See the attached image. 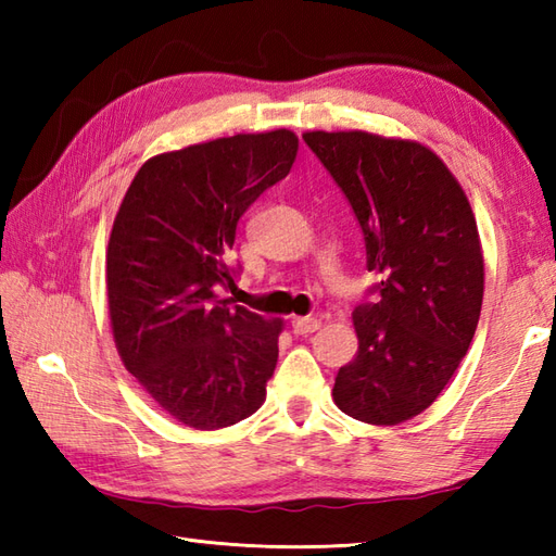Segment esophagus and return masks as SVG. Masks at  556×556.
I'll list each match as a JSON object with an SVG mask.
<instances>
[{
    "instance_id": "34e87169",
    "label": "esophagus",
    "mask_w": 556,
    "mask_h": 556,
    "mask_svg": "<svg viewBox=\"0 0 556 556\" xmlns=\"http://www.w3.org/2000/svg\"><path fill=\"white\" fill-rule=\"evenodd\" d=\"M291 329L293 334H313L315 329H320V320L317 317H293Z\"/></svg>"
}]
</instances>
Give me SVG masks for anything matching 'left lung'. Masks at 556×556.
Returning a JSON list of instances; mask_svg holds the SVG:
<instances>
[{
    "instance_id": "obj_1",
    "label": "left lung",
    "mask_w": 556,
    "mask_h": 556,
    "mask_svg": "<svg viewBox=\"0 0 556 556\" xmlns=\"http://www.w3.org/2000/svg\"><path fill=\"white\" fill-rule=\"evenodd\" d=\"M303 140L356 215L377 301L353 311L358 353L334 380V404L370 425L428 408L452 380L480 320L485 263L464 188L416 140L308 131Z\"/></svg>"
}]
</instances>
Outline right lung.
Instances as JSON below:
<instances>
[{
	"label": "right lung",
	"mask_w": 556,
	"mask_h": 556,
	"mask_svg": "<svg viewBox=\"0 0 556 556\" xmlns=\"http://www.w3.org/2000/svg\"><path fill=\"white\" fill-rule=\"evenodd\" d=\"M299 138L287 128L162 152L138 169L108 245L116 351L172 418L219 430L263 406L281 320L219 301L236 224L285 179Z\"/></svg>",
	"instance_id": "1"
}]
</instances>
